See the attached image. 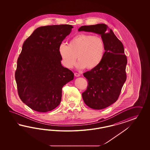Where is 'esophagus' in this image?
I'll use <instances>...</instances> for the list:
<instances>
[{"instance_id": "1", "label": "esophagus", "mask_w": 150, "mask_h": 150, "mask_svg": "<svg viewBox=\"0 0 150 150\" xmlns=\"http://www.w3.org/2000/svg\"><path fill=\"white\" fill-rule=\"evenodd\" d=\"M74 75H75V76H76V77H79V76H80V74H79V73H75L74 74Z\"/></svg>"}]
</instances>
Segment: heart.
Returning a JSON list of instances; mask_svg holds the SVG:
<instances>
[{
	"label": "heart",
	"mask_w": 150,
	"mask_h": 150,
	"mask_svg": "<svg viewBox=\"0 0 150 150\" xmlns=\"http://www.w3.org/2000/svg\"><path fill=\"white\" fill-rule=\"evenodd\" d=\"M58 51L65 68H72L77 58L78 68L93 69L97 68L104 58L105 45L100 36L79 33L70 40L68 45L61 43Z\"/></svg>",
	"instance_id": "b5f03b06"
}]
</instances>
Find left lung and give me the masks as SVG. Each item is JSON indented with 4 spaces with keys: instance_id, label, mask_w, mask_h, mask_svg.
<instances>
[{
    "instance_id": "left-lung-1",
    "label": "left lung",
    "mask_w": 150,
    "mask_h": 150,
    "mask_svg": "<svg viewBox=\"0 0 150 150\" xmlns=\"http://www.w3.org/2000/svg\"><path fill=\"white\" fill-rule=\"evenodd\" d=\"M79 31L99 34L105 41V57L95 69L83 73L88 85L82 93L85 103L92 109H104L115 102L127 80V56L124 46L113 31L104 23L82 26Z\"/></svg>"
}]
</instances>
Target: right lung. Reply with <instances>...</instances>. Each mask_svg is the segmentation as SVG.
Listing matches in <instances>:
<instances>
[{
    "mask_svg": "<svg viewBox=\"0 0 150 150\" xmlns=\"http://www.w3.org/2000/svg\"><path fill=\"white\" fill-rule=\"evenodd\" d=\"M73 26L59 25L36 28L24 42L15 74L18 96L30 108L47 112L59 105L62 88L74 73L61 64L59 47Z\"/></svg>",
    "mask_w": 150,
    "mask_h": 150,
    "instance_id": "1",
    "label": "right lung"
}]
</instances>
